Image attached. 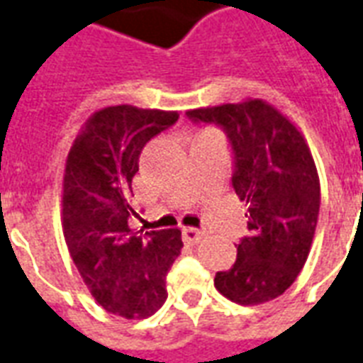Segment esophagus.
I'll list each match as a JSON object with an SVG mask.
<instances>
[{
  "label": "esophagus",
  "instance_id": "obj_1",
  "mask_svg": "<svg viewBox=\"0 0 363 363\" xmlns=\"http://www.w3.org/2000/svg\"><path fill=\"white\" fill-rule=\"evenodd\" d=\"M203 230L196 229V227H184L182 229V238H184V242L186 244H196L202 240Z\"/></svg>",
  "mask_w": 363,
  "mask_h": 363
}]
</instances>
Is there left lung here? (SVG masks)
Wrapping results in <instances>:
<instances>
[{
	"instance_id": "obj_1",
	"label": "left lung",
	"mask_w": 363,
	"mask_h": 363,
	"mask_svg": "<svg viewBox=\"0 0 363 363\" xmlns=\"http://www.w3.org/2000/svg\"><path fill=\"white\" fill-rule=\"evenodd\" d=\"M216 123L235 154L233 189L248 206V230L236 262L216 275L230 302L257 306L281 296L304 267L319 216V177L304 134L264 99L248 98L186 111Z\"/></svg>"
}]
</instances>
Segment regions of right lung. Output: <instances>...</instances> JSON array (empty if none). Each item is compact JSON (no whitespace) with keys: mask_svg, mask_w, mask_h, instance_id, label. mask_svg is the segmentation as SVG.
Returning a JSON list of instances; mask_svg holds the SVG:
<instances>
[{"mask_svg":"<svg viewBox=\"0 0 363 363\" xmlns=\"http://www.w3.org/2000/svg\"><path fill=\"white\" fill-rule=\"evenodd\" d=\"M177 111L111 106L88 117L65 160L61 225L67 248L101 308L144 319L167 300L165 279L181 230L130 229L133 177L142 147L174 125Z\"/></svg>","mask_w":363,"mask_h":363,"instance_id":"right-lung-1","label":"right lung"}]
</instances>
